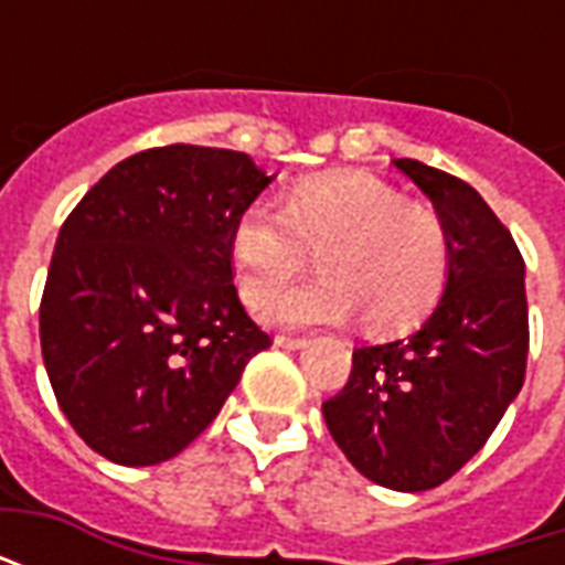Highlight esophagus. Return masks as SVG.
I'll use <instances>...</instances> for the list:
<instances>
[{
  "mask_svg": "<svg viewBox=\"0 0 565 565\" xmlns=\"http://www.w3.org/2000/svg\"><path fill=\"white\" fill-rule=\"evenodd\" d=\"M275 344L287 348V351H299V348H306L308 339H299V335H275Z\"/></svg>",
  "mask_w": 565,
  "mask_h": 565,
  "instance_id": "esophagus-1",
  "label": "esophagus"
}]
</instances>
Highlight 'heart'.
<instances>
[{
  "instance_id": "b5f03b06",
  "label": "heart",
  "mask_w": 565,
  "mask_h": 565,
  "mask_svg": "<svg viewBox=\"0 0 565 565\" xmlns=\"http://www.w3.org/2000/svg\"><path fill=\"white\" fill-rule=\"evenodd\" d=\"M308 253L321 278L269 296L259 315L271 323H339L360 311L369 332H396L426 318L448 284L441 217L372 174H320L287 190L281 209L247 205L230 238L242 299L257 306Z\"/></svg>"
}]
</instances>
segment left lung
Instances as JSON below:
<instances>
[{
	"label": "left lung",
	"mask_w": 565,
	"mask_h": 565,
	"mask_svg": "<svg viewBox=\"0 0 565 565\" xmlns=\"http://www.w3.org/2000/svg\"><path fill=\"white\" fill-rule=\"evenodd\" d=\"M393 166L448 230V284L415 335L356 348L323 420L356 472L417 493L460 472L521 393L530 318L521 250L478 190L417 160Z\"/></svg>",
	"instance_id": "left-lung-1"
}]
</instances>
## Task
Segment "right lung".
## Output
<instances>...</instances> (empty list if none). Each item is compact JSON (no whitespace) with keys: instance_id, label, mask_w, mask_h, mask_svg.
<instances>
[{"instance_id":"add662e5","label":"right lung","mask_w":565,"mask_h":565,"mask_svg":"<svg viewBox=\"0 0 565 565\" xmlns=\"http://www.w3.org/2000/svg\"><path fill=\"white\" fill-rule=\"evenodd\" d=\"M271 178L238 150L150 148L103 174L63 223L39 308L42 356L63 415L105 460H172L271 344L238 299L230 254L238 214Z\"/></svg>"}]
</instances>
